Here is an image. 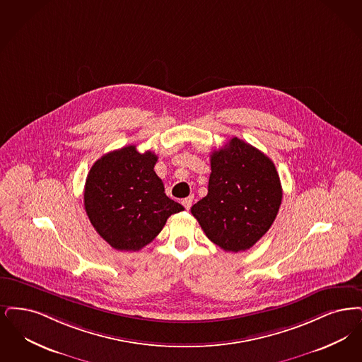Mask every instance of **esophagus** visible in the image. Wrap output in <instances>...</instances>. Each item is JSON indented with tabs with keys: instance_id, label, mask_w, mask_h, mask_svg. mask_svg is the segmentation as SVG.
Wrapping results in <instances>:
<instances>
[{
	"instance_id": "1",
	"label": "esophagus",
	"mask_w": 362,
	"mask_h": 362,
	"mask_svg": "<svg viewBox=\"0 0 362 362\" xmlns=\"http://www.w3.org/2000/svg\"><path fill=\"white\" fill-rule=\"evenodd\" d=\"M192 203H193V196H189L187 199H184L182 200V205L185 206V209H190V206H192Z\"/></svg>"
}]
</instances>
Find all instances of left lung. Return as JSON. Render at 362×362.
I'll list each match as a JSON object with an SVG mask.
<instances>
[{
	"mask_svg": "<svg viewBox=\"0 0 362 362\" xmlns=\"http://www.w3.org/2000/svg\"><path fill=\"white\" fill-rule=\"evenodd\" d=\"M208 194L190 208L205 235L224 252L254 246L276 219L283 188L270 158L233 138L211 154Z\"/></svg>",
	"mask_w": 362,
	"mask_h": 362,
	"instance_id": "1",
	"label": "left lung"
}]
</instances>
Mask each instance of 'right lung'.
<instances>
[{
  "label": "right lung",
  "instance_id": "right-lung-1",
  "mask_svg": "<svg viewBox=\"0 0 362 362\" xmlns=\"http://www.w3.org/2000/svg\"><path fill=\"white\" fill-rule=\"evenodd\" d=\"M158 157L135 146L110 151L88 174L83 205L98 235L120 252H138L163 228L168 218L184 211L169 199L154 172Z\"/></svg>",
  "mask_w": 362,
  "mask_h": 362
}]
</instances>
